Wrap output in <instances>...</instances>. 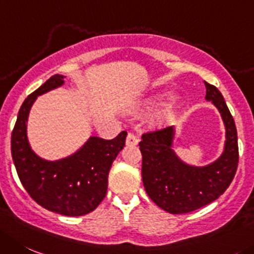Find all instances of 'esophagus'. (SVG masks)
Segmentation results:
<instances>
[{"label": "esophagus", "mask_w": 254, "mask_h": 254, "mask_svg": "<svg viewBox=\"0 0 254 254\" xmlns=\"http://www.w3.org/2000/svg\"><path fill=\"white\" fill-rule=\"evenodd\" d=\"M139 141V136L138 135H135L134 132H129L127 136V145H135V144H138Z\"/></svg>", "instance_id": "1"}]
</instances>
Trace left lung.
Masks as SVG:
<instances>
[{"label":"left lung","mask_w":254,"mask_h":254,"mask_svg":"<svg viewBox=\"0 0 254 254\" xmlns=\"http://www.w3.org/2000/svg\"><path fill=\"white\" fill-rule=\"evenodd\" d=\"M205 99L222 114L226 124V146L219 159L203 168L190 167L172 150L174 130L164 127L144 132L139 143L144 188L158 207L172 214H183L204 207L227 190L238 168V139L233 116L214 85L204 81Z\"/></svg>","instance_id":"8db88e82"}]
</instances>
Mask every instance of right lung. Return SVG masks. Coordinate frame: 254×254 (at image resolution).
Masks as SVG:
<instances>
[{"mask_svg":"<svg viewBox=\"0 0 254 254\" xmlns=\"http://www.w3.org/2000/svg\"><path fill=\"white\" fill-rule=\"evenodd\" d=\"M64 84L54 75L25 99L11 134V154L18 178L28 195L45 209L77 217L92 212L108 191L111 164L125 145L127 131L111 140L91 136L73 155L46 162L31 150L26 135L27 116L39 95Z\"/></svg>","mask_w":254,"mask_h":254,"instance_id":"right-lung-1","label":"right lung"}]
</instances>
